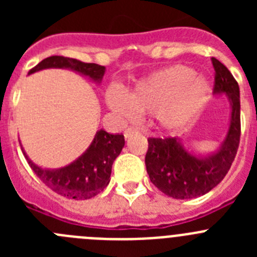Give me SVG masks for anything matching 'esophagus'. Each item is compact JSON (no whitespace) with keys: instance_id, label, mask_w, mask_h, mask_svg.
Wrapping results in <instances>:
<instances>
[{"instance_id":"obj_1","label":"esophagus","mask_w":257,"mask_h":257,"mask_svg":"<svg viewBox=\"0 0 257 257\" xmlns=\"http://www.w3.org/2000/svg\"><path fill=\"white\" fill-rule=\"evenodd\" d=\"M136 133H138V130H136V128H134V127H128V128L124 131V138H126V139H130L131 136Z\"/></svg>"}]
</instances>
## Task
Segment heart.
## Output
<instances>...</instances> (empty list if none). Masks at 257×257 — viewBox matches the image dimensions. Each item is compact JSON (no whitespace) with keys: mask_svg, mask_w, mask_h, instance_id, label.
I'll list each match as a JSON object with an SVG mask.
<instances>
[{"mask_svg":"<svg viewBox=\"0 0 257 257\" xmlns=\"http://www.w3.org/2000/svg\"><path fill=\"white\" fill-rule=\"evenodd\" d=\"M211 83L206 77L185 65H172L139 79L127 92L112 86L106 103L115 114L126 119L136 112H151L160 130H180L201 113L207 103Z\"/></svg>","mask_w":257,"mask_h":257,"instance_id":"1","label":"heart"}]
</instances>
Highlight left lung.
Wrapping results in <instances>:
<instances>
[{
    "mask_svg": "<svg viewBox=\"0 0 257 257\" xmlns=\"http://www.w3.org/2000/svg\"><path fill=\"white\" fill-rule=\"evenodd\" d=\"M215 69V95H225L230 118L221 144L210 153H198L185 147L181 138H149L145 156L152 183L166 196L192 199L203 196L225 178L237 154L240 138L239 86L228 68L211 58Z\"/></svg>",
    "mask_w": 257,
    "mask_h": 257,
    "instance_id": "left-lung-1",
    "label": "left lung"
}]
</instances>
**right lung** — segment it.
Listing matches in <instances>:
<instances>
[{
    "mask_svg": "<svg viewBox=\"0 0 257 257\" xmlns=\"http://www.w3.org/2000/svg\"><path fill=\"white\" fill-rule=\"evenodd\" d=\"M49 68L73 70L81 76L88 77L97 85L101 82L105 73V67L103 65L83 63L77 59L55 55L44 59L33 69L29 70L28 74ZM123 147L124 138L122 134L113 135L101 128L96 131L91 144L77 160L60 169L41 167L29 158L23 147L22 151L31 169L50 189L67 198L82 201L92 198L108 187L112 174V165Z\"/></svg>",
    "mask_w": 257,
    "mask_h": 257,
    "instance_id": "1",
    "label": "right lung"
}]
</instances>
